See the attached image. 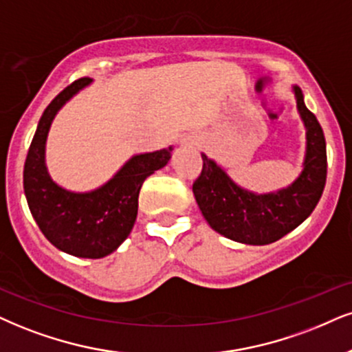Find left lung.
<instances>
[{
    "label": "left lung",
    "mask_w": 352,
    "mask_h": 352,
    "mask_svg": "<svg viewBox=\"0 0 352 352\" xmlns=\"http://www.w3.org/2000/svg\"><path fill=\"white\" fill-rule=\"evenodd\" d=\"M297 109L307 130L300 176L289 188L256 194L238 186L214 160L202 153V171L192 184L204 219L220 235L245 245H269L297 228L322 197L327 183V142L322 125L294 86Z\"/></svg>",
    "instance_id": "left-lung-1"
}]
</instances>
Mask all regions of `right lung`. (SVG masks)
<instances>
[{"mask_svg":"<svg viewBox=\"0 0 352 352\" xmlns=\"http://www.w3.org/2000/svg\"><path fill=\"white\" fill-rule=\"evenodd\" d=\"M89 83V78L76 80L43 111L25 158L24 192L30 214L55 248L78 258L98 259L116 251L130 235L143 181L166 166L173 146L132 156L112 179L89 192L60 188L45 166L47 135L56 112Z\"/></svg>","mask_w":352,"mask_h":352,"instance_id":"1","label":"right lung"}]
</instances>
